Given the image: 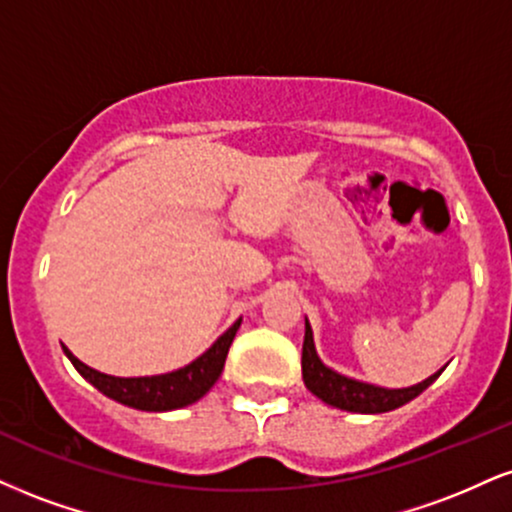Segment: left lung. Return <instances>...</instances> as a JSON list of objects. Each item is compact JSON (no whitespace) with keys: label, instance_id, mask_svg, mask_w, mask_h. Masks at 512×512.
<instances>
[{"label":"left lung","instance_id":"obj_1","mask_svg":"<svg viewBox=\"0 0 512 512\" xmlns=\"http://www.w3.org/2000/svg\"><path fill=\"white\" fill-rule=\"evenodd\" d=\"M439 372L432 374L429 379L420 384L408 386V389H384V386L367 384V381L346 377V374L336 372V369L326 367L322 357L317 355L315 336H312V326L305 317V341H303V381L307 391H312L326 405L346 412H360V415H379V412L396 410L400 405L410 403L412 398L427 391L436 379L441 377Z\"/></svg>","mask_w":512,"mask_h":512}]
</instances>
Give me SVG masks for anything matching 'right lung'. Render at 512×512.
I'll return each instance as SVG.
<instances>
[{"label":"right lung","mask_w":512,"mask_h":512,"mask_svg":"<svg viewBox=\"0 0 512 512\" xmlns=\"http://www.w3.org/2000/svg\"><path fill=\"white\" fill-rule=\"evenodd\" d=\"M240 322H243V317H238L236 322H233L229 329L205 350V353L195 357L190 365L178 367L174 372L166 374H152V377H112V374L97 372V369L80 362L66 346L64 353L71 360V365L78 369L80 377L90 381V384L95 386L97 391H102L107 398L135 410L169 412L193 405L195 400H200L214 384H217Z\"/></svg>","instance_id":"add662e5"}]
</instances>
